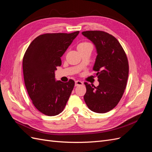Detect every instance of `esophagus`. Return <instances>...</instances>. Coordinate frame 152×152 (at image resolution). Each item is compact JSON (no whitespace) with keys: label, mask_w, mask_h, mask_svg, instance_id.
Here are the masks:
<instances>
[{"label":"esophagus","mask_w":152,"mask_h":152,"mask_svg":"<svg viewBox=\"0 0 152 152\" xmlns=\"http://www.w3.org/2000/svg\"><path fill=\"white\" fill-rule=\"evenodd\" d=\"M83 85V82L80 80H76L75 81V86H82Z\"/></svg>","instance_id":"1"}]
</instances>
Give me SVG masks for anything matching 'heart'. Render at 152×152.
I'll return each mask as SVG.
<instances>
[{"instance_id": "obj_1", "label": "heart", "mask_w": 152, "mask_h": 152, "mask_svg": "<svg viewBox=\"0 0 152 152\" xmlns=\"http://www.w3.org/2000/svg\"><path fill=\"white\" fill-rule=\"evenodd\" d=\"M88 44H89V43H88V42H82V43H80L79 45H78V47L85 46V45H88Z\"/></svg>"}]
</instances>
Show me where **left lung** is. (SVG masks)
<instances>
[{
  "label": "left lung",
  "mask_w": 152,
  "mask_h": 152,
  "mask_svg": "<svg viewBox=\"0 0 152 152\" xmlns=\"http://www.w3.org/2000/svg\"><path fill=\"white\" fill-rule=\"evenodd\" d=\"M82 34L96 46L98 55L93 70L99 82L97 87L85 82L84 99L91 111L107 113L116 107L126 89L129 75L126 54L117 39L107 32L91 30Z\"/></svg>",
  "instance_id": "1"
}]
</instances>
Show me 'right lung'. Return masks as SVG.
I'll use <instances>...</instances> for the list:
<instances>
[{"instance_id": "right-lung-1", "label": "right lung", "mask_w": 152, "mask_h": 152, "mask_svg": "<svg viewBox=\"0 0 152 152\" xmlns=\"http://www.w3.org/2000/svg\"><path fill=\"white\" fill-rule=\"evenodd\" d=\"M79 31L71 34H45L30 44L23 59L24 81L32 103L39 112L55 116L63 112L75 82L55 80L54 71L61 65V57Z\"/></svg>"}]
</instances>
